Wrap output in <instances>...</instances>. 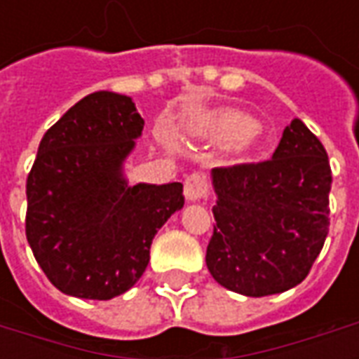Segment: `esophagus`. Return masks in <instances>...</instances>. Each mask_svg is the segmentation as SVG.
Segmentation results:
<instances>
[{
	"instance_id": "34e87169",
	"label": "esophagus",
	"mask_w": 359,
	"mask_h": 359,
	"mask_svg": "<svg viewBox=\"0 0 359 359\" xmlns=\"http://www.w3.org/2000/svg\"><path fill=\"white\" fill-rule=\"evenodd\" d=\"M184 196L188 202H198L210 196V180L203 172H192L184 180Z\"/></svg>"
}]
</instances>
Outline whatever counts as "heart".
<instances>
[{"label":"heart","mask_w":359,"mask_h":359,"mask_svg":"<svg viewBox=\"0 0 359 359\" xmlns=\"http://www.w3.org/2000/svg\"><path fill=\"white\" fill-rule=\"evenodd\" d=\"M254 121L244 115L241 111H221L210 121V133L215 134L217 138L231 140V146L236 151H244L250 148V144L254 142Z\"/></svg>","instance_id":"heart-1"}]
</instances>
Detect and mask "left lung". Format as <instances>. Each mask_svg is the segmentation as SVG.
Listing matches in <instances>:
<instances>
[{
    "mask_svg": "<svg viewBox=\"0 0 359 359\" xmlns=\"http://www.w3.org/2000/svg\"><path fill=\"white\" fill-rule=\"evenodd\" d=\"M217 203L205 264L244 296L285 292L308 277L329 234L331 165L316 134L294 118L271 159L215 167Z\"/></svg>",
    "mask_w": 359,
    "mask_h": 359,
    "instance_id": "8db88e82",
    "label": "left lung"
}]
</instances>
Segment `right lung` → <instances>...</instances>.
I'll list each match as a JSON object with an SVG mask.
<instances>
[{"label": "right lung", "instance_id": "add662e5", "mask_svg": "<svg viewBox=\"0 0 359 359\" xmlns=\"http://www.w3.org/2000/svg\"><path fill=\"white\" fill-rule=\"evenodd\" d=\"M144 128L128 95L94 92L43 134L27 179V241L63 294L109 300L149 262L156 233L184 205L182 184L126 187L123 161Z\"/></svg>", "mask_w": 359, "mask_h": 359}]
</instances>
